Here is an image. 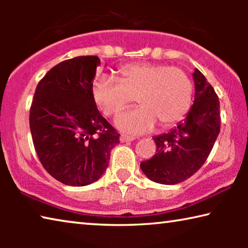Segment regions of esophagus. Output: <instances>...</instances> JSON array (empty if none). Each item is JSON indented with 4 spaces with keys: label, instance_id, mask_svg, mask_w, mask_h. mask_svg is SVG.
<instances>
[{
    "label": "esophagus",
    "instance_id": "34e87169",
    "mask_svg": "<svg viewBox=\"0 0 248 248\" xmlns=\"http://www.w3.org/2000/svg\"><path fill=\"white\" fill-rule=\"evenodd\" d=\"M136 140V137L132 136H127V134H121L120 136V141L121 142H130Z\"/></svg>",
    "mask_w": 248,
    "mask_h": 248
}]
</instances>
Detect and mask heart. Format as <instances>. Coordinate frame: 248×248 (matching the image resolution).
I'll return each mask as SVG.
<instances>
[{"instance_id":"1","label":"heart","mask_w":248,"mask_h":248,"mask_svg":"<svg viewBox=\"0 0 248 248\" xmlns=\"http://www.w3.org/2000/svg\"><path fill=\"white\" fill-rule=\"evenodd\" d=\"M95 103L107 117L118 115L134 97L141 106L116 119L119 129L142 133L158 121L170 127L185 118L192 102V84L182 69L165 64L134 63L120 68L118 82L100 77L94 82Z\"/></svg>"}]
</instances>
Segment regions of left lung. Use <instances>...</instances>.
I'll list each match as a JSON object with an SVG mask.
<instances>
[{
	"instance_id": "obj_1",
	"label": "left lung",
	"mask_w": 248,
	"mask_h": 248,
	"mask_svg": "<svg viewBox=\"0 0 248 248\" xmlns=\"http://www.w3.org/2000/svg\"><path fill=\"white\" fill-rule=\"evenodd\" d=\"M195 79V102L186 119L170 132L154 137L156 154L140 167L155 183L175 185L199 170L207 161L220 132V102L198 69Z\"/></svg>"
}]
</instances>
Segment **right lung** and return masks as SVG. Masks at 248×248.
Instances as JSON below:
<instances>
[{"label":"right lung","instance_id":"obj_1","mask_svg":"<svg viewBox=\"0 0 248 248\" xmlns=\"http://www.w3.org/2000/svg\"><path fill=\"white\" fill-rule=\"evenodd\" d=\"M96 56L64 60L36 87L29 127L44 169L69 186H86L107 169L120 134L100 115L93 96Z\"/></svg>","mask_w":248,"mask_h":248}]
</instances>
